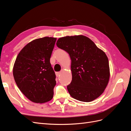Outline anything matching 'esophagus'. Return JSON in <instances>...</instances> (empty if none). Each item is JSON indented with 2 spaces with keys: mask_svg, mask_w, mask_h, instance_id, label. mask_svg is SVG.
Segmentation results:
<instances>
[{
  "mask_svg": "<svg viewBox=\"0 0 131 131\" xmlns=\"http://www.w3.org/2000/svg\"><path fill=\"white\" fill-rule=\"evenodd\" d=\"M61 74V72H56V76H57V77H59V76H60Z\"/></svg>",
  "mask_w": 131,
  "mask_h": 131,
  "instance_id": "obj_1",
  "label": "esophagus"
}]
</instances>
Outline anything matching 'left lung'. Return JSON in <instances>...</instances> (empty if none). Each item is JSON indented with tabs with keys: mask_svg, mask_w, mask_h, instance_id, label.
I'll list each match as a JSON object with an SVG mask.
<instances>
[{
	"mask_svg": "<svg viewBox=\"0 0 131 131\" xmlns=\"http://www.w3.org/2000/svg\"><path fill=\"white\" fill-rule=\"evenodd\" d=\"M56 45L69 54L72 80L67 86L75 100L90 102L100 97L108 84V58L88 37L67 36L58 39Z\"/></svg>",
	"mask_w": 131,
	"mask_h": 131,
	"instance_id": "1",
	"label": "left lung"
}]
</instances>
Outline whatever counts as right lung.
Listing matches in <instances>:
<instances>
[{"mask_svg": "<svg viewBox=\"0 0 131 131\" xmlns=\"http://www.w3.org/2000/svg\"><path fill=\"white\" fill-rule=\"evenodd\" d=\"M56 39L47 37L35 39L23 47L16 59L15 81L33 102L43 103L53 98L56 75L50 60Z\"/></svg>", "mask_w": 131, "mask_h": 131, "instance_id": "obj_1", "label": "right lung"}]
</instances>
